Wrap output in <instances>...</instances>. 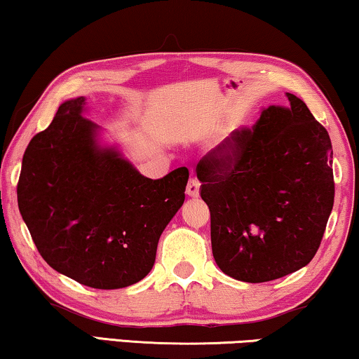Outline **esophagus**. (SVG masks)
<instances>
[{
	"label": "esophagus",
	"mask_w": 359,
	"mask_h": 359,
	"mask_svg": "<svg viewBox=\"0 0 359 359\" xmlns=\"http://www.w3.org/2000/svg\"><path fill=\"white\" fill-rule=\"evenodd\" d=\"M186 194L187 197H198V194H201V183L196 178L189 180V183L186 186Z\"/></svg>",
	"instance_id": "34e87169"
}]
</instances>
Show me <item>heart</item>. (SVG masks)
<instances>
[{"label":"heart","instance_id":"b5f03b06","mask_svg":"<svg viewBox=\"0 0 359 359\" xmlns=\"http://www.w3.org/2000/svg\"><path fill=\"white\" fill-rule=\"evenodd\" d=\"M237 149H239V141L234 136L224 137L222 146H219V157L223 158H233L236 156Z\"/></svg>","mask_w":359,"mask_h":359}]
</instances>
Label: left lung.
Wrapping results in <instances>:
<instances>
[{
	"instance_id": "obj_1",
	"label": "left lung",
	"mask_w": 359,
	"mask_h": 359,
	"mask_svg": "<svg viewBox=\"0 0 359 359\" xmlns=\"http://www.w3.org/2000/svg\"><path fill=\"white\" fill-rule=\"evenodd\" d=\"M269 106L252 130L233 135V158H203L201 197L210 208L218 268L244 283H266L316 255L334 205L332 144L306 104ZM198 168V167H197Z\"/></svg>"
}]
</instances>
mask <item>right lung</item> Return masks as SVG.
I'll list each match as a JSON object with an SVG mask.
<instances>
[{
    "label": "right lung",
    "mask_w": 359,
    "mask_h": 359,
    "mask_svg": "<svg viewBox=\"0 0 359 359\" xmlns=\"http://www.w3.org/2000/svg\"><path fill=\"white\" fill-rule=\"evenodd\" d=\"M83 96L57 109L22 158L19 210L40 255L57 273L93 289L140 283L158 239L184 202L189 172L151 180L115 144L101 142Z\"/></svg>",
    "instance_id": "add662e5"
}]
</instances>
